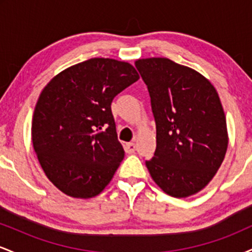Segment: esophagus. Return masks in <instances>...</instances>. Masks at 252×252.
I'll list each match as a JSON object with an SVG mask.
<instances>
[{"label": "esophagus", "mask_w": 252, "mask_h": 252, "mask_svg": "<svg viewBox=\"0 0 252 252\" xmlns=\"http://www.w3.org/2000/svg\"><path fill=\"white\" fill-rule=\"evenodd\" d=\"M136 150V144L134 142H129L126 144V152L129 153V154H132Z\"/></svg>", "instance_id": "1"}]
</instances>
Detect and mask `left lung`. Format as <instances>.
Returning <instances> with one entry per match:
<instances>
[{
  "mask_svg": "<svg viewBox=\"0 0 252 252\" xmlns=\"http://www.w3.org/2000/svg\"><path fill=\"white\" fill-rule=\"evenodd\" d=\"M150 96L156 150L146 161L167 194L186 198L212 180L227 149L226 118L213 85L167 58L135 63Z\"/></svg>",
  "mask_w": 252,
  "mask_h": 252,
  "instance_id": "obj_1",
  "label": "left lung"
}]
</instances>
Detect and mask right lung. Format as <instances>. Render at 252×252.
Wrapping results in <instances>:
<instances>
[{
	"instance_id": "right-lung-1",
	"label": "right lung",
	"mask_w": 252,
	"mask_h": 252,
	"mask_svg": "<svg viewBox=\"0 0 252 252\" xmlns=\"http://www.w3.org/2000/svg\"><path fill=\"white\" fill-rule=\"evenodd\" d=\"M140 79L128 63L94 58L66 68L37 99L32 140L52 184L73 198L99 194L124 158L114 98Z\"/></svg>"
}]
</instances>
